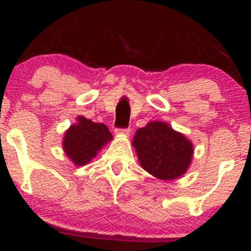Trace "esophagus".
Listing matches in <instances>:
<instances>
[{"mask_svg": "<svg viewBox=\"0 0 251 251\" xmlns=\"http://www.w3.org/2000/svg\"><path fill=\"white\" fill-rule=\"evenodd\" d=\"M117 132L118 133H122V134H129L131 133V128L129 127H126V128H117Z\"/></svg>", "mask_w": 251, "mask_h": 251, "instance_id": "esophagus-1", "label": "esophagus"}]
</instances>
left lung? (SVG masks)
Returning a JSON list of instances; mask_svg holds the SVG:
<instances>
[{
    "label": "left lung",
    "instance_id": "1",
    "mask_svg": "<svg viewBox=\"0 0 251 251\" xmlns=\"http://www.w3.org/2000/svg\"><path fill=\"white\" fill-rule=\"evenodd\" d=\"M132 144L142 168L163 180L185 174L194 153L192 144L162 122H151L138 129Z\"/></svg>",
    "mask_w": 251,
    "mask_h": 251
}]
</instances>
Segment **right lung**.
Masks as SVG:
<instances>
[{
	"label": "right lung",
	"instance_id": "obj_1",
	"mask_svg": "<svg viewBox=\"0 0 251 251\" xmlns=\"http://www.w3.org/2000/svg\"><path fill=\"white\" fill-rule=\"evenodd\" d=\"M63 138V149L77 166L86 165L96 157L98 151L112 139V134L103 124L93 123L83 117L77 118Z\"/></svg>",
	"mask_w": 251,
	"mask_h": 251
}]
</instances>
